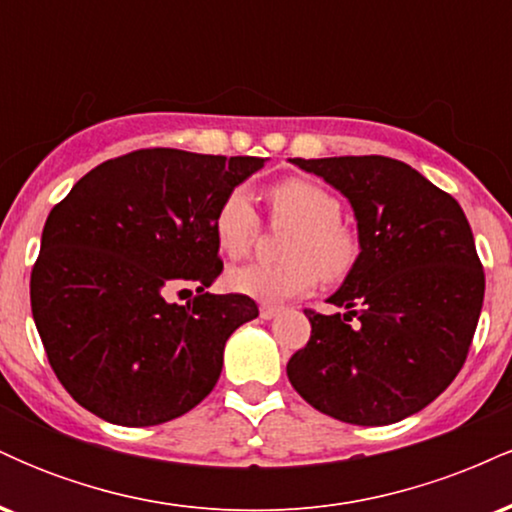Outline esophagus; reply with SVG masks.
I'll list each match as a JSON object with an SVG mask.
<instances>
[{
    "mask_svg": "<svg viewBox=\"0 0 512 512\" xmlns=\"http://www.w3.org/2000/svg\"><path fill=\"white\" fill-rule=\"evenodd\" d=\"M279 315V308L276 305H262L260 308V317L262 320H272V317Z\"/></svg>",
    "mask_w": 512,
    "mask_h": 512,
    "instance_id": "34e87169",
    "label": "esophagus"
}]
</instances>
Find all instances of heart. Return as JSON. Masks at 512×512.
<instances>
[{
	"label": "heart",
	"mask_w": 512,
	"mask_h": 512,
	"mask_svg": "<svg viewBox=\"0 0 512 512\" xmlns=\"http://www.w3.org/2000/svg\"><path fill=\"white\" fill-rule=\"evenodd\" d=\"M274 219L291 223L284 262H250L228 272V286L260 303H284L303 296L317 284V274L339 279L356 260V238L339 223L342 202L310 180L291 178L269 190ZM257 233V211L248 190L236 187L223 197L214 216L219 248L240 257Z\"/></svg>",
	"instance_id": "1"
}]
</instances>
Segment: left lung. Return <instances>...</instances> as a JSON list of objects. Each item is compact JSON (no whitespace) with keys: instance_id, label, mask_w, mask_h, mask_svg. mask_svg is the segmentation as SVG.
<instances>
[{"instance_id":"left-lung-1","label":"left lung","mask_w":512,"mask_h":512,"mask_svg":"<svg viewBox=\"0 0 512 512\" xmlns=\"http://www.w3.org/2000/svg\"><path fill=\"white\" fill-rule=\"evenodd\" d=\"M289 161L346 197L358 257L327 298L344 313H305L310 342L286 375L344 424H397L428 407L467 358L484 303L472 228L455 199L395 158Z\"/></svg>"}]
</instances>
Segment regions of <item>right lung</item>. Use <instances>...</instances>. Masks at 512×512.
Masks as SVG:
<instances>
[{"label":"right lung","instance_id":"right-lung-1","mask_svg":"<svg viewBox=\"0 0 512 512\" xmlns=\"http://www.w3.org/2000/svg\"><path fill=\"white\" fill-rule=\"evenodd\" d=\"M267 158L142 149L86 173L50 211L31 274L33 320L64 390L117 426H156L197 407L223 349L260 315L221 274L214 216ZM195 283L187 306L167 293Z\"/></svg>","mask_w":512,"mask_h":512}]
</instances>
